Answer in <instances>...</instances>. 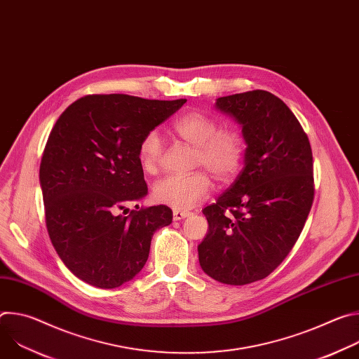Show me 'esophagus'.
Returning a JSON list of instances; mask_svg holds the SVG:
<instances>
[{"instance_id": "34e87169", "label": "esophagus", "mask_w": 359, "mask_h": 359, "mask_svg": "<svg viewBox=\"0 0 359 359\" xmlns=\"http://www.w3.org/2000/svg\"><path fill=\"white\" fill-rule=\"evenodd\" d=\"M190 213L189 212H182V210H175L173 212V219L175 220H182V219H186Z\"/></svg>"}]
</instances>
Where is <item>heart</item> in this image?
Returning <instances> with one entry per match:
<instances>
[{
  "label": "heart",
  "mask_w": 359,
  "mask_h": 359,
  "mask_svg": "<svg viewBox=\"0 0 359 359\" xmlns=\"http://www.w3.org/2000/svg\"><path fill=\"white\" fill-rule=\"evenodd\" d=\"M173 130L194 147L193 165L206 169L222 183L233 180L243 163L244 137L234 126H220L217 118L191 111L173 123ZM163 150L161 133L149 130L139 143V161L146 172L155 170ZM212 190L210 176L204 170L191 175H169L153 187V197L176 210H189L206 198Z\"/></svg>",
  "instance_id": "b5f03b06"
}]
</instances>
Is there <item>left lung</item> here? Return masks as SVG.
Listing matches in <instances>:
<instances>
[{
  "instance_id": "obj_1",
  "label": "left lung",
  "mask_w": 359,
  "mask_h": 359,
  "mask_svg": "<svg viewBox=\"0 0 359 359\" xmlns=\"http://www.w3.org/2000/svg\"><path fill=\"white\" fill-rule=\"evenodd\" d=\"M216 107L243 128L244 168L203 209L209 231L198 262L212 278L244 285L270 276L297 243L314 201L309 136L276 95L255 89L219 97Z\"/></svg>"
}]
</instances>
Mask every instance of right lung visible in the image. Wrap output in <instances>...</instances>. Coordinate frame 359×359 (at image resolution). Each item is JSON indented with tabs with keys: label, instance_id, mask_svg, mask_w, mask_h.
I'll use <instances>...</instances> for the list:
<instances>
[{
	"label": "right lung",
	"instance_id": "1",
	"mask_svg": "<svg viewBox=\"0 0 359 359\" xmlns=\"http://www.w3.org/2000/svg\"><path fill=\"white\" fill-rule=\"evenodd\" d=\"M184 104L86 95L50 130L39 166L45 223L60 259L82 281L116 288L132 280L147 262L153 233L172 223L162 204H136L128 215L125 208L147 193L142 137Z\"/></svg>",
	"mask_w": 359,
	"mask_h": 359
}]
</instances>
